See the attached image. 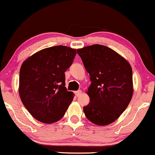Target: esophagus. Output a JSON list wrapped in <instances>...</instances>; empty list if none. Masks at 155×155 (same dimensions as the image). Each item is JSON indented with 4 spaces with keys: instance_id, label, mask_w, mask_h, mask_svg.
Returning <instances> with one entry per match:
<instances>
[{
    "instance_id": "obj_1",
    "label": "esophagus",
    "mask_w": 155,
    "mask_h": 155,
    "mask_svg": "<svg viewBox=\"0 0 155 155\" xmlns=\"http://www.w3.org/2000/svg\"><path fill=\"white\" fill-rule=\"evenodd\" d=\"M81 93H82V92H81V90H78V91L75 92L76 95L77 96V97H79V96L81 95Z\"/></svg>"
}]
</instances>
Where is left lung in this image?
Segmentation results:
<instances>
[{
	"instance_id": "left-lung-1",
	"label": "left lung",
	"mask_w": 155,
	"mask_h": 155,
	"mask_svg": "<svg viewBox=\"0 0 155 155\" xmlns=\"http://www.w3.org/2000/svg\"><path fill=\"white\" fill-rule=\"evenodd\" d=\"M77 53L92 81L87 91L90 102L84 107L85 116L97 125H108L120 117L132 99V68L123 57L104 45L83 47Z\"/></svg>"
}]
</instances>
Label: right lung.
<instances>
[{
	"instance_id": "add662e5",
	"label": "right lung",
	"mask_w": 155,
	"mask_h": 155,
	"mask_svg": "<svg viewBox=\"0 0 155 155\" xmlns=\"http://www.w3.org/2000/svg\"><path fill=\"white\" fill-rule=\"evenodd\" d=\"M76 54L75 49L55 46L37 51L22 64L19 97L27 110L39 122H58L71 104L74 94L65 87V72Z\"/></svg>"
}]
</instances>
